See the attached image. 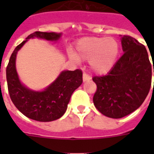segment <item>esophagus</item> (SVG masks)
I'll return each instance as SVG.
<instances>
[{
  "label": "esophagus",
  "instance_id": "esophagus-1",
  "mask_svg": "<svg viewBox=\"0 0 154 154\" xmlns=\"http://www.w3.org/2000/svg\"><path fill=\"white\" fill-rule=\"evenodd\" d=\"M90 79H91V77L88 73H86V72L83 73V82H87V81H89Z\"/></svg>",
  "mask_w": 154,
  "mask_h": 154
}]
</instances>
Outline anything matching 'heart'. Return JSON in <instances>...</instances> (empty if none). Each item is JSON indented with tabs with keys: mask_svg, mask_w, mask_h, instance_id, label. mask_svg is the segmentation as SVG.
<instances>
[{
	"mask_svg": "<svg viewBox=\"0 0 154 154\" xmlns=\"http://www.w3.org/2000/svg\"><path fill=\"white\" fill-rule=\"evenodd\" d=\"M119 53V42L113 38L85 37L77 45V57L90 60L92 69L99 74L106 73L113 67Z\"/></svg>",
	"mask_w": 154,
	"mask_h": 154,
	"instance_id": "1",
	"label": "heart"
}]
</instances>
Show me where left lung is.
I'll list each match as a JSON object with an SVG mask.
<instances>
[{"label": "left lung", "mask_w": 154, "mask_h": 154, "mask_svg": "<svg viewBox=\"0 0 154 154\" xmlns=\"http://www.w3.org/2000/svg\"><path fill=\"white\" fill-rule=\"evenodd\" d=\"M122 45L124 54L108 74L93 77L97 85L94 105L111 118L125 117L141 106L149 92L154 72L145 45L128 35L122 37Z\"/></svg>", "instance_id": "obj_1"}]
</instances>
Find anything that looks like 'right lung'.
I'll use <instances>...</instances> for the list:
<instances>
[{
    "label": "right lung",
    "instance_id": "1",
    "mask_svg": "<svg viewBox=\"0 0 154 154\" xmlns=\"http://www.w3.org/2000/svg\"><path fill=\"white\" fill-rule=\"evenodd\" d=\"M60 33L37 31L16 47L6 68V79L10 98L17 109L30 119L38 122H52L62 117L67 109L71 95L82 83V71H64L47 89L42 92L32 91L19 81L16 70V57L28 39L38 37L57 41Z\"/></svg>",
    "mask_w": 154,
    "mask_h": 154
}]
</instances>
